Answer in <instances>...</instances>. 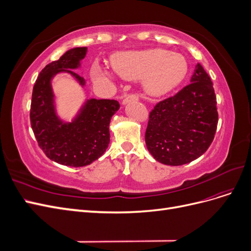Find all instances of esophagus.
Masks as SVG:
<instances>
[{
    "label": "esophagus",
    "instance_id": "esophagus-1",
    "mask_svg": "<svg viewBox=\"0 0 251 251\" xmlns=\"http://www.w3.org/2000/svg\"><path fill=\"white\" fill-rule=\"evenodd\" d=\"M138 95L137 94H135V93H133V94H128L127 96H126V98L124 100V101H123V103L124 104H126V103H127V102H130V101H134V100H138Z\"/></svg>",
    "mask_w": 251,
    "mask_h": 251
}]
</instances>
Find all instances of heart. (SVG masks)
<instances>
[{
    "label": "heart",
    "mask_w": 251,
    "mask_h": 251,
    "mask_svg": "<svg viewBox=\"0 0 251 251\" xmlns=\"http://www.w3.org/2000/svg\"><path fill=\"white\" fill-rule=\"evenodd\" d=\"M115 72L126 79H143V89L149 95L161 96L180 85L187 73L185 58L168 50L151 49L126 52L113 59ZM96 78L112 79L114 75L104 67H93Z\"/></svg>",
    "instance_id": "1"
}]
</instances>
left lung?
Masks as SVG:
<instances>
[{"instance_id":"1","label":"left lung","mask_w":251,"mask_h":251,"mask_svg":"<svg viewBox=\"0 0 251 251\" xmlns=\"http://www.w3.org/2000/svg\"><path fill=\"white\" fill-rule=\"evenodd\" d=\"M191 83L150 112L146 143L157 161L168 165L192 162L207 151L218 126L212 81L201 64Z\"/></svg>"}]
</instances>
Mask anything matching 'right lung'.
I'll use <instances>...</instances> for the list:
<instances>
[{
	"label": "right lung",
	"mask_w": 251,
	"mask_h": 251,
	"mask_svg": "<svg viewBox=\"0 0 251 251\" xmlns=\"http://www.w3.org/2000/svg\"><path fill=\"white\" fill-rule=\"evenodd\" d=\"M86 53L87 47L74 48L45 67L35 80L30 105V124L41 150L51 160L74 168L92 163L104 153L110 143V120L120 107L117 100L91 98L72 123L57 118L51 78L67 71L85 85V79L68 69L77 68Z\"/></svg>",
	"instance_id": "1"
}]
</instances>
